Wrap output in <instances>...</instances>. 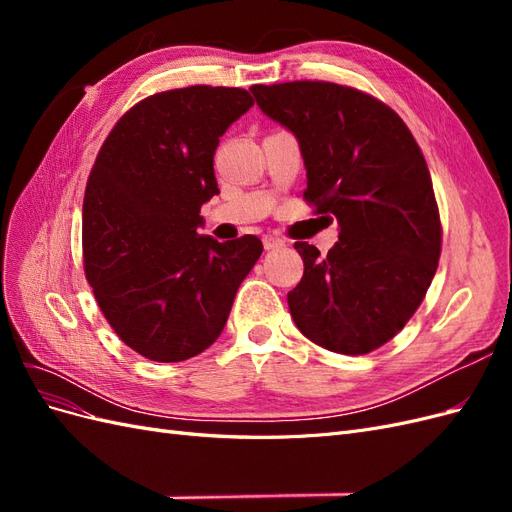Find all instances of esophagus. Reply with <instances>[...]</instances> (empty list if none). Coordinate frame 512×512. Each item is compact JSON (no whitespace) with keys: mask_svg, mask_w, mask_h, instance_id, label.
<instances>
[{"mask_svg":"<svg viewBox=\"0 0 512 512\" xmlns=\"http://www.w3.org/2000/svg\"><path fill=\"white\" fill-rule=\"evenodd\" d=\"M262 245H265V250H277V247H284L286 241L275 235H265L262 237Z\"/></svg>","mask_w":512,"mask_h":512,"instance_id":"34e87169","label":"esophagus"}]
</instances>
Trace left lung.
Instances as JSON below:
<instances>
[{"instance_id":"8db88e82","label":"left lung","mask_w":512,"mask_h":512,"mask_svg":"<svg viewBox=\"0 0 512 512\" xmlns=\"http://www.w3.org/2000/svg\"><path fill=\"white\" fill-rule=\"evenodd\" d=\"M260 111L299 141L307 203L337 220L327 256L297 241L303 277L290 316L314 344L367 354L412 318L436 275L442 228L429 168L401 117L359 89L254 85Z\"/></svg>"}]
</instances>
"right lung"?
Wrapping results in <instances>:
<instances>
[{"instance_id":"obj_1","label":"right lung","mask_w":512,"mask_h":512,"mask_svg":"<svg viewBox=\"0 0 512 512\" xmlns=\"http://www.w3.org/2000/svg\"><path fill=\"white\" fill-rule=\"evenodd\" d=\"M252 104L239 87L149 96L115 123L89 173L87 282L121 342L151 361L207 350L262 254L254 235L226 243L198 235L200 207L220 194L215 147Z\"/></svg>"}]
</instances>
